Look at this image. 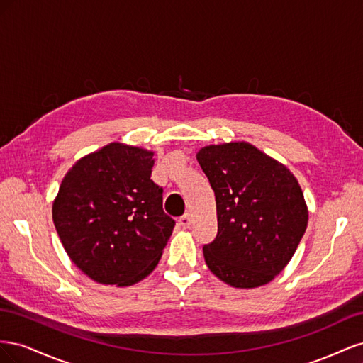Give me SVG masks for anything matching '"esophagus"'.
I'll return each instance as SVG.
<instances>
[{"mask_svg":"<svg viewBox=\"0 0 363 363\" xmlns=\"http://www.w3.org/2000/svg\"><path fill=\"white\" fill-rule=\"evenodd\" d=\"M179 224H180L183 228H189V227H191V224H192V219H191L189 213H186V215L180 216V219H179Z\"/></svg>","mask_w":363,"mask_h":363,"instance_id":"34e87169","label":"esophagus"}]
</instances>
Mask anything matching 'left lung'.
<instances>
[{"label":"left lung","mask_w":363,"mask_h":363,"mask_svg":"<svg viewBox=\"0 0 363 363\" xmlns=\"http://www.w3.org/2000/svg\"><path fill=\"white\" fill-rule=\"evenodd\" d=\"M196 160L216 201L218 233L203 247L207 268L239 289L269 283L288 265L307 227L298 180L245 140L203 147Z\"/></svg>","instance_id":"left-lung-1"}]
</instances>
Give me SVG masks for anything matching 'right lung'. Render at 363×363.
Here are the masks:
<instances>
[{"label": "right lung", "mask_w": 363, "mask_h": 363, "mask_svg": "<svg viewBox=\"0 0 363 363\" xmlns=\"http://www.w3.org/2000/svg\"><path fill=\"white\" fill-rule=\"evenodd\" d=\"M155 152L121 142L77 160L52 201V223L74 265L101 284L131 286L157 267L172 235Z\"/></svg>", "instance_id": "add662e5"}]
</instances>
